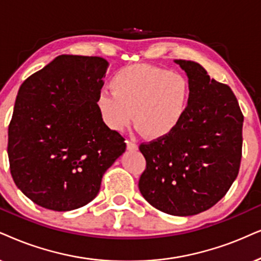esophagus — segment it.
<instances>
[{
	"label": "esophagus",
	"instance_id": "esophagus-1",
	"mask_svg": "<svg viewBox=\"0 0 261 261\" xmlns=\"http://www.w3.org/2000/svg\"><path fill=\"white\" fill-rule=\"evenodd\" d=\"M126 146H127V149L128 150H133V151H135V150H137L138 149V146H137V143L135 141H130L128 140L127 142H126Z\"/></svg>",
	"mask_w": 261,
	"mask_h": 261
}]
</instances>
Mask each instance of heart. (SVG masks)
Here are the masks:
<instances>
[{
  "mask_svg": "<svg viewBox=\"0 0 261 261\" xmlns=\"http://www.w3.org/2000/svg\"><path fill=\"white\" fill-rule=\"evenodd\" d=\"M111 89L97 98L105 123L112 130H123L134 117L149 138L173 133L186 117L191 97L186 74L147 64L120 68L111 79Z\"/></svg>",
  "mask_w": 261,
  "mask_h": 261,
  "instance_id": "obj_1",
  "label": "heart"
}]
</instances>
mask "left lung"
Instances as JSON below:
<instances>
[{
    "label": "left lung",
    "instance_id": "1",
    "mask_svg": "<svg viewBox=\"0 0 261 261\" xmlns=\"http://www.w3.org/2000/svg\"><path fill=\"white\" fill-rule=\"evenodd\" d=\"M174 62L190 81L189 108L173 133L140 146L147 165L138 188L156 210L187 217L214 206L236 179L243 114L231 89L200 64Z\"/></svg>",
    "mask_w": 261,
    "mask_h": 261
}]
</instances>
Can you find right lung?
<instances>
[{
	"mask_svg": "<svg viewBox=\"0 0 261 261\" xmlns=\"http://www.w3.org/2000/svg\"><path fill=\"white\" fill-rule=\"evenodd\" d=\"M108 62L59 55L19 89L8 127L13 180L38 206L65 212L94 200L126 149L102 119L97 98Z\"/></svg>",
	"mask_w": 261,
	"mask_h": 261,
	"instance_id": "right-lung-1",
	"label": "right lung"
}]
</instances>
